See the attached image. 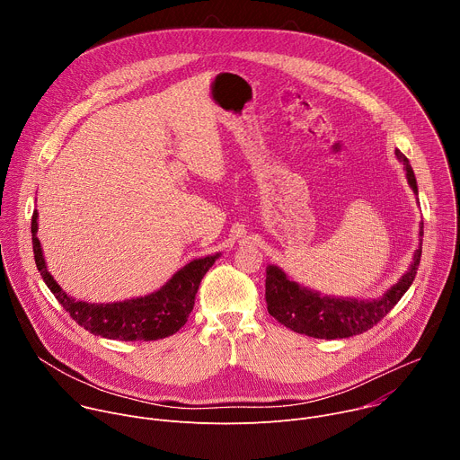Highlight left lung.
<instances>
[{
  "mask_svg": "<svg viewBox=\"0 0 460 460\" xmlns=\"http://www.w3.org/2000/svg\"><path fill=\"white\" fill-rule=\"evenodd\" d=\"M395 156L404 165L406 180L411 190L419 196L417 178L410 160L399 149H395ZM422 236L424 222L419 224V245L413 252V261L408 271L378 298L362 300L351 296L322 295L316 289L295 282L279 266L270 264L266 268L268 311L280 323L289 327L291 332L313 339L333 341L360 335L380 322L411 288L420 264Z\"/></svg>",
  "mask_w": 460,
  "mask_h": 460,
  "instance_id": "left-lung-1",
  "label": "left lung"
}]
</instances>
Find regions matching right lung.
I'll use <instances>...</instances> for the list:
<instances>
[{"mask_svg": "<svg viewBox=\"0 0 460 460\" xmlns=\"http://www.w3.org/2000/svg\"><path fill=\"white\" fill-rule=\"evenodd\" d=\"M32 249L36 268L52 291L56 300L63 305L73 320L93 335L112 341H158L174 335L187 322L192 311L196 293H199L204 275L220 258L222 252L194 258L180 268L160 289L119 302H85L65 293L47 270L43 249L38 238V211L32 215Z\"/></svg>", "mask_w": 460, "mask_h": 460, "instance_id": "right-lung-1", "label": "right lung"}]
</instances>
